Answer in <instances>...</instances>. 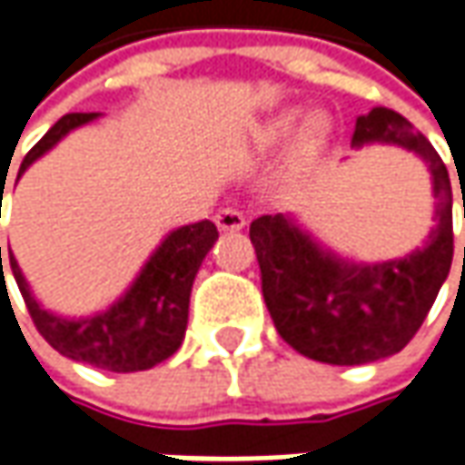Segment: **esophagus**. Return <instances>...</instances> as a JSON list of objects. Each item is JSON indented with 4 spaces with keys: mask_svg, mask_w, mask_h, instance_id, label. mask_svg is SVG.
I'll use <instances>...</instances> for the list:
<instances>
[{
    "mask_svg": "<svg viewBox=\"0 0 465 465\" xmlns=\"http://www.w3.org/2000/svg\"><path fill=\"white\" fill-rule=\"evenodd\" d=\"M214 223H217L220 230H241V227H245V214L238 212V209H232V206H227V209L217 212Z\"/></svg>",
    "mask_w": 465,
    "mask_h": 465,
    "instance_id": "34e87169",
    "label": "esophagus"
}]
</instances>
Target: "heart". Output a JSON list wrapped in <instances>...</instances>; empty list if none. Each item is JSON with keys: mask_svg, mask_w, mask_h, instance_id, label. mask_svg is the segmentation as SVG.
Listing matches in <instances>:
<instances>
[{"mask_svg": "<svg viewBox=\"0 0 465 465\" xmlns=\"http://www.w3.org/2000/svg\"><path fill=\"white\" fill-rule=\"evenodd\" d=\"M297 124V111H287V114H279L272 121H266L263 126H261L259 132H256V139H253V144H256V150L259 153H272V150H279L290 134H292V129H295ZM331 132V124L326 116H312L308 124H305V129L300 132L297 136V144H295V157L297 160H311L315 154L323 150V144H326V139H329Z\"/></svg>", "mask_w": 465, "mask_h": 465, "instance_id": "heart-1", "label": "heart"}]
</instances>
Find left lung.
<instances>
[{"instance_id": "1", "label": "left lung", "mask_w": 465, "mask_h": 465, "mask_svg": "<svg viewBox=\"0 0 465 465\" xmlns=\"http://www.w3.org/2000/svg\"><path fill=\"white\" fill-rule=\"evenodd\" d=\"M372 142L417 153L432 173L438 212L427 242L375 266L323 251L290 217L251 223L261 292L279 336L326 365H367L401 351L424 323L453 261V188L435 147L391 108L357 118L351 147Z\"/></svg>"}]
</instances>
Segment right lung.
<instances>
[{"mask_svg": "<svg viewBox=\"0 0 465 465\" xmlns=\"http://www.w3.org/2000/svg\"><path fill=\"white\" fill-rule=\"evenodd\" d=\"M93 118H98V114H66L59 118L45 132L44 139L25 154L17 178L41 154L48 153L62 136ZM217 235H220L217 227L209 220L173 230L144 263V269L139 272L134 284L126 290V295L105 312H98L93 318H80V321L59 318L35 302L12 251H9V266H12L15 282L20 287V295L25 300L35 329L59 354L98 367V370H108V372H139V370L160 365L181 347L183 333H186L188 300H191L193 277L209 253V248L217 241Z\"/></svg>", "mask_w": 465, "mask_h": 465, "instance_id": "right-lung-1", "label": "right lung"}]
</instances>
